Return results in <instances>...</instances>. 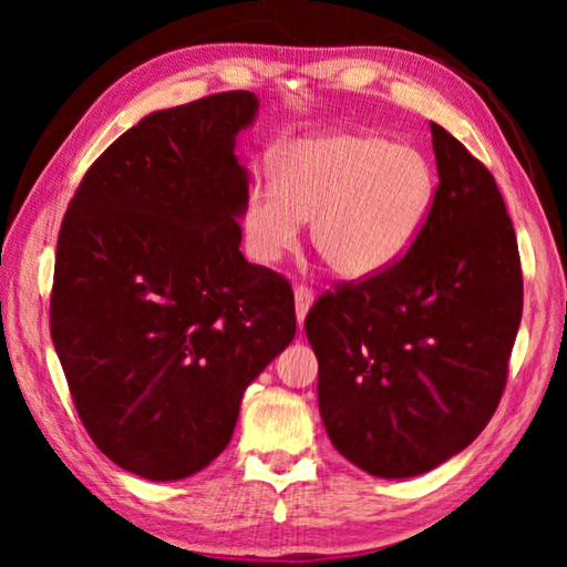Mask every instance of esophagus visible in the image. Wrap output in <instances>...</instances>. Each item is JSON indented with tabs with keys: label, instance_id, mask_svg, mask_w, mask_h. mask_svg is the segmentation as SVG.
Returning a JSON list of instances; mask_svg holds the SVG:
<instances>
[{
	"label": "esophagus",
	"instance_id": "34e87169",
	"mask_svg": "<svg viewBox=\"0 0 567 567\" xmlns=\"http://www.w3.org/2000/svg\"><path fill=\"white\" fill-rule=\"evenodd\" d=\"M312 300H315L312 290H307V287H295V315H297V322H300V324L305 322L307 312H310Z\"/></svg>",
	"mask_w": 567,
	"mask_h": 567
}]
</instances>
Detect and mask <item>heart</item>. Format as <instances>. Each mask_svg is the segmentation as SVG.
Segmentation results:
<instances>
[{"label":"heart","instance_id":"obj_1","mask_svg":"<svg viewBox=\"0 0 567 567\" xmlns=\"http://www.w3.org/2000/svg\"><path fill=\"white\" fill-rule=\"evenodd\" d=\"M435 169L420 150L378 132L334 130L287 145L275 187L255 185L243 207L249 260L272 267L310 237L344 280H368L410 252L435 205Z\"/></svg>","mask_w":567,"mask_h":567}]
</instances>
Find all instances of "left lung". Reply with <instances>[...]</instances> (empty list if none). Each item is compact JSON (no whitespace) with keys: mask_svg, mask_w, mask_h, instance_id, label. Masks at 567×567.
Masks as SVG:
<instances>
[{"mask_svg":"<svg viewBox=\"0 0 567 567\" xmlns=\"http://www.w3.org/2000/svg\"><path fill=\"white\" fill-rule=\"evenodd\" d=\"M440 185L390 270L322 295L305 332L334 450L375 477L443 465L501 402L523 315L517 239L495 177L430 122Z\"/></svg>","mask_w":567,"mask_h":567,"instance_id":"obj_1","label":"left lung"}]
</instances>
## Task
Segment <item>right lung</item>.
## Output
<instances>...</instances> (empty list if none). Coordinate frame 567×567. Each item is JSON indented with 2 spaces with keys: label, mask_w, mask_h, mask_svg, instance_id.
I'll use <instances>...</instances> for the list:
<instances>
[{
  "label": "right lung",
  "mask_w": 567,
  "mask_h": 567,
  "mask_svg": "<svg viewBox=\"0 0 567 567\" xmlns=\"http://www.w3.org/2000/svg\"><path fill=\"white\" fill-rule=\"evenodd\" d=\"M252 92L152 112L104 150L56 239L52 342L80 420L155 483L227 447L249 382L295 338V297L249 265L239 132Z\"/></svg>",
  "instance_id": "obj_1"
}]
</instances>
